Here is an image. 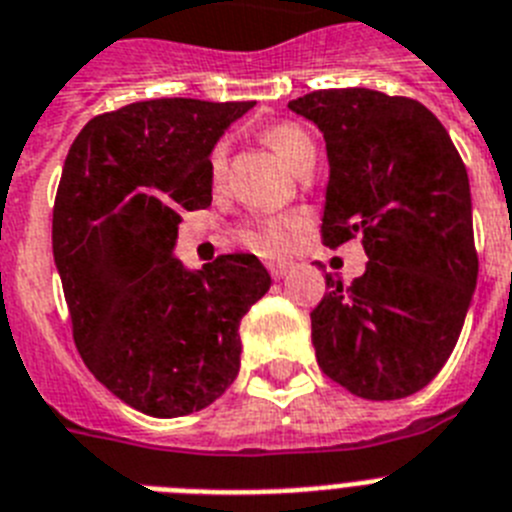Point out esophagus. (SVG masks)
Masks as SVG:
<instances>
[{
  "instance_id": "obj_1",
  "label": "esophagus",
  "mask_w": 512,
  "mask_h": 512,
  "mask_svg": "<svg viewBox=\"0 0 512 512\" xmlns=\"http://www.w3.org/2000/svg\"><path fill=\"white\" fill-rule=\"evenodd\" d=\"M268 270H270V275H273L275 281H281V278H286V275H288L291 265H288V262H270Z\"/></svg>"
}]
</instances>
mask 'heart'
Masks as SVG:
<instances>
[{
    "instance_id": "1",
    "label": "heart",
    "mask_w": 512,
    "mask_h": 512,
    "mask_svg": "<svg viewBox=\"0 0 512 512\" xmlns=\"http://www.w3.org/2000/svg\"><path fill=\"white\" fill-rule=\"evenodd\" d=\"M265 141H268L270 149L283 159V162L291 167V170H299L306 159L317 157V146L311 141L309 133L299 126V123L283 121L273 123V126L265 128ZM226 162V144H216L211 151V172L213 177H221ZM299 221L296 219H268L257 226L255 242L265 250H281L286 247L288 239H291V231L296 229Z\"/></svg>"
}]
</instances>
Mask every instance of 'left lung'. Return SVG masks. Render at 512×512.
Here are the masks:
<instances>
[{"mask_svg": "<svg viewBox=\"0 0 512 512\" xmlns=\"http://www.w3.org/2000/svg\"><path fill=\"white\" fill-rule=\"evenodd\" d=\"M327 141L322 242L361 237L366 273L327 275L311 311L317 363L363 399L410 397L438 376L464 327L479 260L466 167L422 102L366 87L288 102Z\"/></svg>", "mask_w": 512, "mask_h": 512, "instance_id": "1", "label": "left lung"}]
</instances>
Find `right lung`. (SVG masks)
Wrapping results in <instances>:
<instances>
[{
  "instance_id": "obj_1",
  "label": "right lung",
  "mask_w": 512,
  "mask_h": 512,
  "mask_svg": "<svg viewBox=\"0 0 512 512\" xmlns=\"http://www.w3.org/2000/svg\"><path fill=\"white\" fill-rule=\"evenodd\" d=\"M255 102L159 97L95 115L53 203V260L79 355L151 417L198 412L239 373V322L270 288L250 252L190 273L172 257L182 211L211 206V149Z\"/></svg>"
}]
</instances>
